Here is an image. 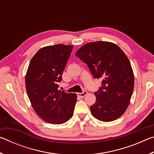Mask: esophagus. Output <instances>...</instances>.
<instances>
[{"instance_id":"esophagus-1","label":"esophagus","mask_w":154,"mask_h":154,"mask_svg":"<svg viewBox=\"0 0 154 154\" xmlns=\"http://www.w3.org/2000/svg\"><path fill=\"white\" fill-rule=\"evenodd\" d=\"M88 94V92L87 91H83V92H82V93H80V92H79V93H77V96H79V97H84V96Z\"/></svg>"}]
</instances>
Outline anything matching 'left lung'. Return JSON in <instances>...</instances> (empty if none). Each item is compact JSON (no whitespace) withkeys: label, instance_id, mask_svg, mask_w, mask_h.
Masks as SVG:
<instances>
[{"label":"left lung","instance_id":"left-lung-1","mask_svg":"<svg viewBox=\"0 0 154 154\" xmlns=\"http://www.w3.org/2000/svg\"><path fill=\"white\" fill-rule=\"evenodd\" d=\"M88 64L94 78L102 79L94 93L96 103L90 106L98 120L111 122L124 113L134 89V73L128 58L115 43L96 41L83 45L75 54Z\"/></svg>","mask_w":154,"mask_h":154}]
</instances>
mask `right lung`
I'll list each match as a JSON object with an SVG mask.
<instances>
[{"instance_id":"obj_1","label":"right lung","mask_w":154,"mask_h":154,"mask_svg":"<svg viewBox=\"0 0 154 154\" xmlns=\"http://www.w3.org/2000/svg\"><path fill=\"white\" fill-rule=\"evenodd\" d=\"M73 46L57 44L36 52L28 66L26 89L34 110L49 124L65 123L73 116L77 94L58 90Z\"/></svg>"}]
</instances>
